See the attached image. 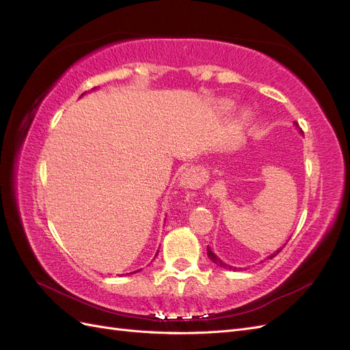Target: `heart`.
Returning a JSON list of instances; mask_svg holds the SVG:
<instances>
[{
    "instance_id": "heart-1",
    "label": "heart",
    "mask_w": 350,
    "mask_h": 350,
    "mask_svg": "<svg viewBox=\"0 0 350 350\" xmlns=\"http://www.w3.org/2000/svg\"><path fill=\"white\" fill-rule=\"evenodd\" d=\"M232 107H234V105H232L230 102H225V103H224V108H225V109H230ZM243 120H245V121H250V120H251V115L245 112V113H243Z\"/></svg>"
}]
</instances>
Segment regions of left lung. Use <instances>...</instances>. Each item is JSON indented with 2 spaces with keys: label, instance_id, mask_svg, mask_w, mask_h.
<instances>
[{
  "label": "left lung",
  "instance_id": "1",
  "mask_svg": "<svg viewBox=\"0 0 350 350\" xmlns=\"http://www.w3.org/2000/svg\"><path fill=\"white\" fill-rule=\"evenodd\" d=\"M293 125L296 126V130H298L301 134H304V131L299 129V125L298 124H296V122H293ZM283 248V247H282ZM282 248H279L276 252H273L271 254V256H269L267 258H273V257H276L278 256V254L282 251ZM207 257L211 260V261H213L215 264H216V266H219V267H221V269H226V270H234V271H241L242 269L239 267H234V266H230V264H228V262H225L224 260H220L217 256H216V254L213 252V251H211V248L210 247H207Z\"/></svg>",
  "mask_w": 350,
  "mask_h": 350
}]
</instances>
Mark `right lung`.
Masks as SVG:
<instances>
[{"label": "right lung", "instance_id": "add662e5", "mask_svg": "<svg viewBox=\"0 0 350 350\" xmlns=\"http://www.w3.org/2000/svg\"><path fill=\"white\" fill-rule=\"evenodd\" d=\"M94 89H96V88H94ZM92 90H93V89H92ZM83 94H84V93H83ZM83 94H81V96H83ZM157 254H159V250H157V252H156V256H157ZM156 256H154V257H156ZM140 270H142V269H140ZM140 270H135V271H133V273H130V274H134V273H139Z\"/></svg>", "mask_w": 350, "mask_h": 350}]
</instances>
